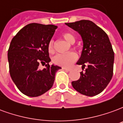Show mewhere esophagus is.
<instances>
[{
  "instance_id": "esophagus-1",
  "label": "esophagus",
  "mask_w": 123,
  "mask_h": 123,
  "mask_svg": "<svg viewBox=\"0 0 123 123\" xmlns=\"http://www.w3.org/2000/svg\"><path fill=\"white\" fill-rule=\"evenodd\" d=\"M62 69H63V70H65L66 71H71L70 68H64V67H62Z\"/></svg>"
}]
</instances>
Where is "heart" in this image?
<instances>
[{"label": "heart", "mask_w": 123, "mask_h": 123, "mask_svg": "<svg viewBox=\"0 0 123 123\" xmlns=\"http://www.w3.org/2000/svg\"><path fill=\"white\" fill-rule=\"evenodd\" d=\"M62 37L69 43H74L75 40V36L73 34L70 32H66L62 34ZM48 49L49 52H53V42L50 40L48 43ZM78 56L75 53H69L67 54H58L55 56L53 59V62L54 64L59 66L68 67L73 64L74 62L77 60Z\"/></svg>", "instance_id": "b5f03b06"}]
</instances>
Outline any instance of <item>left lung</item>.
I'll return each instance as SVG.
<instances>
[{"instance_id": "8db88e82", "label": "left lung", "mask_w": 123, "mask_h": 123, "mask_svg": "<svg viewBox=\"0 0 123 123\" xmlns=\"http://www.w3.org/2000/svg\"><path fill=\"white\" fill-rule=\"evenodd\" d=\"M81 34L83 42L81 56L77 64L87 68L80 78L72 82L74 89L88 96H96L107 87L113 72L114 52L107 34L89 20L65 23Z\"/></svg>"}]
</instances>
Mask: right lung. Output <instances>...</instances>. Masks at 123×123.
<instances>
[{
    "instance_id": "add662e5",
    "label": "right lung",
    "mask_w": 123,
    "mask_h": 123,
    "mask_svg": "<svg viewBox=\"0 0 123 123\" xmlns=\"http://www.w3.org/2000/svg\"><path fill=\"white\" fill-rule=\"evenodd\" d=\"M57 28L53 25L30 23L11 41L8 53L9 70L23 94L36 97L52 87L55 73L61 68L49 64L51 59L48 45ZM40 64H45V68L41 70Z\"/></svg>"
}]
</instances>
